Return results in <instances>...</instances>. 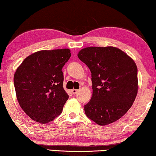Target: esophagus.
Segmentation results:
<instances>
[{"label": "esophagus", "instance_id": "esophagus-1", "mask_svg": "<svg viewBox=\"0 0 156 156\" xmlns=\"http://www.w3.org/2000/svg\"><path fill=\"white\" fill-rule=\"evenodd\" d=\"M71 91H72V93H73V94H76L78 92V90L77 89H73L71 90Z\"/></svg>", "mask_w": 156, "mask_h": 156}]
</instances>
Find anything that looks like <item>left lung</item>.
<instances>
[{
  "mask_svg": "<svg viewBox=\"0 0 156 156\" xmlns=\"http://www.w3.org/2000/svg\"><path fill=\"white\" fill-rule=\"evenodd\" d=\"M77 55L91 73L93 94L84 105L87 116L101 126L121 118L132 105L138 91L136 63L112 46L87 47Z\"/></svg>",
  "mask_w": 156,
  "mask_h": 156,
  "instance_id": "1",
  "label": "left lung"
}]
</instances>
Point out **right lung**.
<instances>
[{
	"mask_svg": "<svg viewBox=\"0 0 156 156\" xmlns=\"http://www.w3.org/2000/svg\"><path fill=\"white\" fill-rule=\"evenodd\" d=\"M70 56L67 48L40 51L17 69L14 85L18 103L33 120L48 123L61 114L69 98L63 89L62 69Z\"/></svg>",
	"mask_w": 156,
	"mask_h": 156,
	"instance_id": "add662e5",
	"label": "right lung"
}]
</instances>
